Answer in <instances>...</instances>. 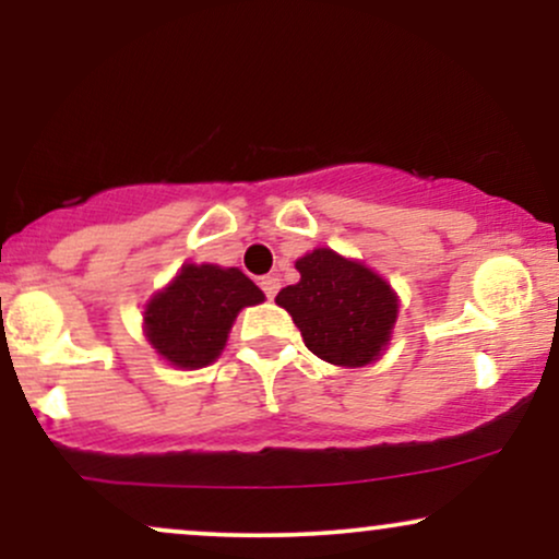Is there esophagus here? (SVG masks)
I'll use <instances>...</instances> for the list:
<instances>
[{
  "label": "esophagus",
  "mask_w": 559,
  "mask_h": 559,
  "mask_svg": "<svg viewBox=\"0 0 559 559\" xmlns=\"http://www.w3.org/2000/svg\"><path fill=\"white\" fill-rule=\"evenodd\" d=\"M260 288H262V292H265L267 299H273L275 294H278L281 281L275 278V275H262V278H260Z\"/></svg>",
  "instance_id": "esophagus-1"
}]
</instances>
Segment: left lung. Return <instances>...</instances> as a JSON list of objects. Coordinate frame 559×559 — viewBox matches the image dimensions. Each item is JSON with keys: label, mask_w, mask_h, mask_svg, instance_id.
Masks as SVG:
<instances>
[{"label": "left lung", "mask_w": 559, "mask_h": 559, "mask_svg": "<svg viewBox=\"0 0 559 559\" xmlns=\"http://www.w3.org/2000/svg\"><path fill=\"white\" fill-rule=\"evenodd\" d=\"M299 284L281 288L278 301L301 331L307 349L344 368L373 362L396 320V297L373 271L316 249L297 260Z\"/></svg>", "instance_id": "left-lung-1"}]
</instances>
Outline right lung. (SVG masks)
Returning a JSON list of instances; mask_svg holds the SVG:
<instances>
[{
	"mask_svg": "<svg viewBox=\"0 0 559 559\" xmlns=\"http://www.w3.org/2000/svg\"><path fill=\"white\" fill-rule=\"evenodd\" d=\"M265 294L236 267L183 265L176 281L146 305V338L178 368H204L221 355L241 307Z\"/></svg>",
	"mask_w": 559,
	"mask_h": 559,
	"instance_id": "obj_1",
	"label": "right lung"
}]
</instances>
